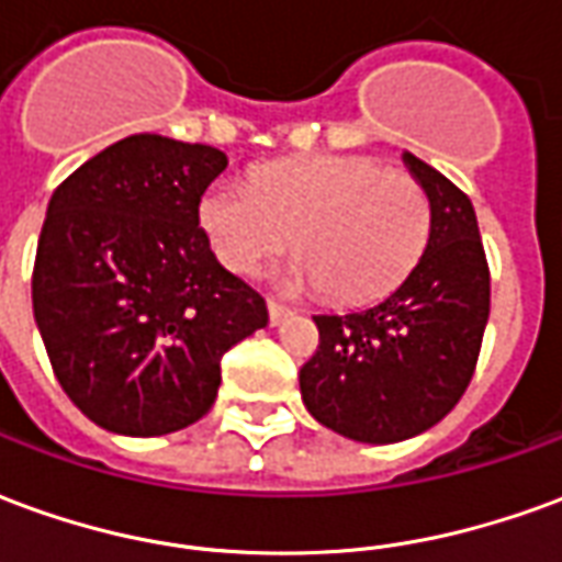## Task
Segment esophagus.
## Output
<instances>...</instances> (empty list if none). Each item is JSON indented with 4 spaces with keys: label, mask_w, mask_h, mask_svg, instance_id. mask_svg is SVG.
Instances as JSON below:
<instances>
[{
    "label": "esophagus",
    "mask_w": 562,
    "mask_h": 562,
    "mask_svg": "<svg viewBox=\"0 0 562 562\" xmlns=\"http://www.w3.org/2000/svg\"><path fill=\"white\" fill-rule=\"evenodd\" d=\"M268 316H270V325H280L285 318L292 316V306L280 304V301H268Z\"/></svg>",
    "instance_id": "34e87169"
}]
</instances>
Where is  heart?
I'll use <instances>...</instances> for the list:
<instances>
[{"label":"heart","instance_id":"b5f03b06","mask_svg":"<svg viewBox=\"0 0 562 562\" xmlns=\"http://www.w3.org/2000/svg\"><path fill=\"white\" fill-rule=\"evenodd\" d=\"M198 222L237 277L256 273L294 237V280L352 304L389 292L415 268L430 234V198L401 168L318 153L261 165L249 186L210 183Z\"/></svg>","mask_w":562,"mask_h":562}]
</instances>
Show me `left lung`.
<instances>
[{"label": "left lung", "instance_id": "obj_1", "mask_svg": "<svg viewBox=\"0 0 562 562\" xmlns=\"http://www.w3.org/2000/svg\"><path fill=\"white\" fill-rule=\"evenodd\" d=\"M430 198V237L379 304L313 316L318 349L301 367L310 415L358 442H401L442 422L470 385L491 313V270L467 192L406 153Z\"/></svg>", "mask_w": 562, "mask_h": 562}]
</instances>
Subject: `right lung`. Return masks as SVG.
Here are the masks:
<instances>
[{"label": "right lung", "instance_id": "1", "mask_svg": "<svg viewBox=\"0 0 562 562\" xmlns=\"http://www.w3.org/2000/svg\"><path fill=\"white\" fill-rule=\"evenodd\" d=\"M225 153L128 135L56 186L32 268V310L59 385L123 436L207 413L222 355L268 325L265 297L222 268L198 204Z\"/></svg>", "mask_w": 562, "mask_h": 562}]
</instances>
